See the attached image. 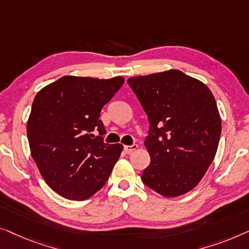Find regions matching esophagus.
<instances>
[{
  "mask_svg": "<svg viewBox=\"0 0 249 249\" xmlns=\"http://www.w3.org/2000/svg\"><path fill=\"white\" fill-rule=\"evenodd\" d=\"M139 149V145L138 144H133V145H125L124 146V150L125 152L129 155V153H132L133 151H135V150Z\"/></svg>",
  "mask_w": 249,
  "mask_h": 249,
  "instance_id": "34e87169",
  "label": "esophagus"
}]
</instances>
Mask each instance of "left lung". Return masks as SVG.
I'll list each match as a JSON object with an SVG mask.
<instances>
[{
	"instance_id": "left-lung-1",
	"label": "left lung",
	"mask_w": 249,
	"mask_h": 249,
	"mask_svg": "<svg viewBox=\"0 0 249 249\" xmlns=\"http://www.w3.org/2000/svg\"><path fill=\"white\" fill-rule=\"evenodd\" d=\"M127 83L150 123L144 144L151 162L143 183L164 197L188 193L212 163L221 135L211 90L179 70L133 76Z\"/></svg>"
}]
</instances>
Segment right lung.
I'll return each mask as SVG.
<instances>
[{
    "mask_svg": "<svg viewBox=\"0 0 249 249\" xmlns=\"http://www.w3.org/2000/svg\"><path fill=\"white\" fill-rule=\"evenodd\" d=\"M125 81L65 75L35 97L27 122L31 157L44 180L63 197L83 201L97 193L123 145L92 139L106 133L100 111Z\"/></svg>",
    "mask_w": 249,
    "mask_h": 249,
    "instance_id": "1",
    "label": "right lung"
}]
</instances>
